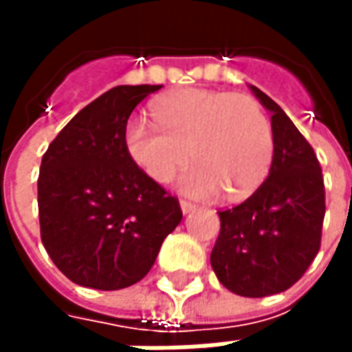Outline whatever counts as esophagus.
<instances>
[{
  "mask_svg": "<svg viewBox=\"0 0 352 352\" xmlns=\"http://www.w3.org/2000/svg\"><path fill=\"white\" fill-rule=\"evenodd\" d=\"M181 209H183L184 214L192 213V211H196V206L192 204V201H186V199H181Z\"/></svg>",
  "mask_w": 352,
  "mask_h": 352,
  "instance_id": "obj_1",
  "label": "esophagus"
}]
</instances>
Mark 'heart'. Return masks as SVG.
<instances>
[{
	"instance_id": "heart-1",
	"label": "heart",
	"mask_w": 352,
	"mask_h": 352,
	"mask_svg": "<svg viewBox=\"0 0 352 352\" xmlns=\"http://www.w3.org/2000/svg\"><path fill=\"white\" fill-rule=\"evenodd\" d=\"M158 126L131 118L124 151L154 183L168 184L198 162L181 181L196 198L243 199L264 183L273 162V130L252 96L184 88L151 105Z\"/></svg>"
}]
</instances>
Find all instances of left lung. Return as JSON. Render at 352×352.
<instances>
[{
	"instance_id": "1",
	"label": "left lung",
	"mask_w": 352,
	"mask_h": 352,
	"mask_svg": "<svg viewBox=\"0 0 352 352\" xmlns=\"http://www.w3.org/2000/svg\"><path fill=\"white\" fill-rule=\"evenodd\" d=\"M272 113L273 162L251 198L221 209L211 265L224 287L245 298L279 294L302 279L320 249L324 179L313 146L287 113L256 87Z\"/></svg>"
}]
</instances>
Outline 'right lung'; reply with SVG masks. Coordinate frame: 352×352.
<instances>
[{
  "instance_id": "1",
  "label": "right lung",
  "mask_w": 352,
  "mask_h": 352,
  "mask_svg": "<svg viewBox=\"0 0 352 352\" xmlns=\"http://www.w3.org/2000/svg\"><path fill=\"white\" fill-rule=\"evenodd\" d=\"M160 88H111L80 109L43 154L37 179L41 241L58 270L80 287L135 285L183 219L179 199L124 151L131 111Z\"/></svg>"
}]
</instances>
